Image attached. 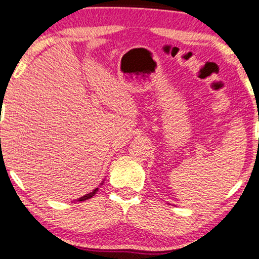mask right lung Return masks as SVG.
<instances>
[{"mask_svg":"<svg viewBox=\"0 0 259 259\" xmlns=\"http://www.w3.org/2000/svg\"><path fill=\"white\" fill-rule=\"evenodd\" d=\"M102 184H103V182H102L101 184H99V186H102ZM98 192V188H96V189H93L92 192L91 193H88V194H86V195H83V197H81V198H78L77 199V201H84V200H87V199H91L93 197V195L96 194V193Z\"/></svg>","mask_w":259,"mask_h":259,"instance_id":"1","label":"right lung"}]
</instances>
